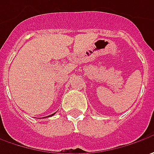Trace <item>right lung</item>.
Here are the masks:
<instances>
[{"mask_svg":"<svg viewBox=\"0 0 154 154\" xmlns=\"http://www.w3.org/2000/svg\"><path fill=\"white\" fill-rule=\"evenodd\" d=\"M54 114H55V113H54ZM54 114H52V115H51V116H53Z\"/></svg>","mask_w":154,"mask_h":154,"instance_id":"obj_1","label":"right lung"}]
</instances>
